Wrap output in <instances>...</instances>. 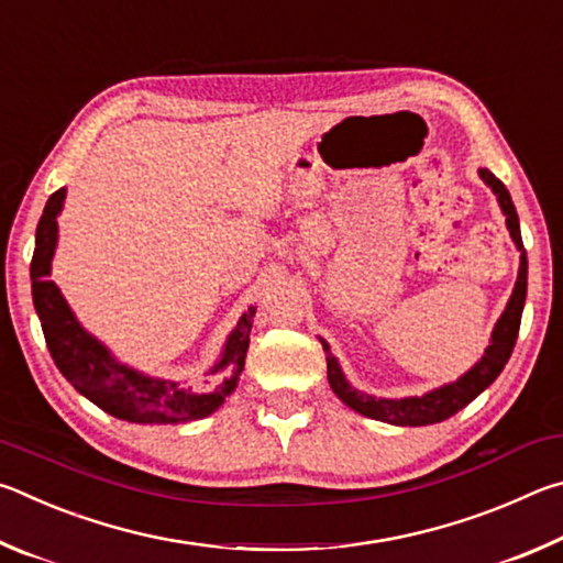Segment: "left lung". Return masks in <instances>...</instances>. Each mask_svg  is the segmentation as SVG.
Instances as JSON below:
<instances>
[{
  "label": "left lung",
  "mask_w": 563,
  "mask_h": 563,
  "mask_svg": "<svg viewBox=\"0 0 563 563\" xmlns=\"http://www.w3.org/2000/svg\"><path fill=\"white\" fill-rule=\"evenodd\" d=\"M479 176L484 184L494 190V196H497L501 213L507 216V228H509L511 241L517 243V247L521 251L517 285H514V292L507 302V308H504V312H501V318L497 320V325H494L489 347L484 350L482 360L476 362L470 373H464L460 379H456V383L437 387V389H432V393H424L422 397L387 399V397L365 395V393H360V389L352 387L345 379V375H342L340 362L330 352V345L320 338L322 350H325V360H328V383L332 387V393H335L350 409H355V412L365 415L369 419H379V422L397 424V427H422V424L442 422V419H450L452 415L460 412L462 407L470 405L476 395L484 393V389H487L494 379L499 377L504 365L509 362L511 350H514V345H517L523 300H527L529 263H527V251H523V243H521L519 216H517V208H514V203H511L507 186H504L501 180L487 168H479Z\"/></svg>",
  "instance_id": "8db88e82"
}]
</instances>
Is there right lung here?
<instances>
[{"instance_id": "obj_1", "label": "right lung", "mask_w": 563, "mask_h": 563, "mask_svg": "<svg viewBox=\"0 0 563 563\" xmlns=\"http://www.w3.org/2000/svg\"><path fill=\"white\" fill-rule=\"evenodd\" d=\"M64 198L66 188H59L44 206L40 225H36L34 258L30 268L34 308L42 320L44 340L52 352L54 365L76 387V393L91 399L103 412L126 419V422L178 424L216 412L225 402V397L233 393L238 377L243 373L255 318L253 305L238 320V325L225 340L221 360L211 367V375H218V385L211 393L198 395L194 387H184L164 377H148L123 365L111 355L109 347H103L97 338L79 325L62 290L56 288L54 280H49L56 238H59L56 216L62 213Z\"/></svg>"}]
</instances>
